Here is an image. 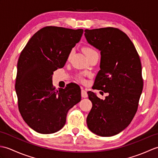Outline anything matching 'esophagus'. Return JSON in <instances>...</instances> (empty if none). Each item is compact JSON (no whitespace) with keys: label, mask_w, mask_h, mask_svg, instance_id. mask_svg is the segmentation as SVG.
<instances>
[{"label":"esophagus","mask_w":158,"mask_h":158,"mask_svg":"<svg viewBox=\"0 0 158 158\" xmlns=\"http://www.w3.org/2000/svg\"><path fill=\"white\" fill-rule=\"evenodd\" d=\"M81 96L83 98H87L88 96V93H87L86 90L85 89H81Z\"/></svg>","instance_id":"1"}]
</instances>
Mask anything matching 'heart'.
I'll return each instance as SVG.
<instances>
[{"mask_svg": "<svg viewBox=\"0 0 158 158\" xmlns=\"http://www.w3.org/2000/svg\"><path fill=\"white\" fill-rule=\"evenodd\" d=\"M83 52H84L85 56H87V58H88V57H89V56L90 55H91L92 53H93L94 52H96V51H95L94 49L91 48H88V47H87V48H85L84 49H83ZM70 56H71V53H69V57H70ZM79 78L80 79H81V80H82V79H81V77H79Z\"/></svg>", "mask_w": 158, "mask_h": 158, "instance_id": "1", "label": "heart"}]
</instances>
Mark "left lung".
Listing matches in <instances>:
<instances>
[{"instance_id":"left-lung-1","label":"left lung","mask_w":158,"mask_h":158,"mask_svg":"<svg viewBox=\"0 0 158 158\" xmlns=\"http://www.w3.org/2000/svg\"><path fill=\"white\" fill-rule=\"evenodd\" d=\"M85 36L101 54L94 89L109 93L100 100L88 92L92 107L87 124L97 135H115L129 125L138 109L143 88L140 57L132 41L119 28L85 29Z\"/></svg>"}]
</instances>
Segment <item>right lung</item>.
<instances>
[{"instance_id": "1", "label": "right lung", "mask_w": 158, "mask_h": 158, "mask_svg": "<svg viewBox=\"0 0 158 158\" xmlns=\"http://www.w3.org/2000/svg\"><path fill=\"white\" fill-rule=\"evenodd\" d=\"M83 29L45 26L29 40L18 62L15 92L23 119L36 132L52 134L64 126L69 110L81 100V89L70 83L56 89L52 75L64 66Z\"/></svg>"}]
</instances>
